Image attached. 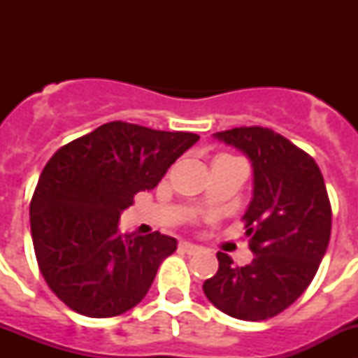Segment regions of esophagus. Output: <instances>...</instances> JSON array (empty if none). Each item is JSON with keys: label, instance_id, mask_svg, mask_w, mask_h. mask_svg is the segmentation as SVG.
Returning a JSON list of instances; mask_svg holds the SVG:
<instances>
[{"label": "esophagus", "instance_id": "34e87169", "mask_svg": "<svg viewBox=\"0 0 358 358\" xmlns=\"http://www.w3.org/2000/svg\"><path fill=\"white\" fill-rule=\"evenodd\" d=\"M179 248H181V251H185L186 255H195V252L201 251V248H199V245H195V243H189V242H181L179 243Z\"/></svg>", "mask_w": 358, "mask_h": 358}]
</instances>
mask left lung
Here are the masks:
<instances>
[{"mask_svg":"<svg viewBox=\"0 0 358 358\" xmlns=\"http://www.w3.org/2000/svg\"><path fill=\"white\" fill-rule=\"evenodd\" d=\"M238 148L252 164V199L243 215L249 265L217 252L218 271L202 290L224 314L264 321L289 308L314 280L328 249L331 206L314 157L265 127L213 134Z\"/></svg>","mask_w":358,"mask_h":358,"instance_id":"1","label":"left lung"}]
</instances>
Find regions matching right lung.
I'll use <instances>...</instances> for the list:
<instances>
[{"mask_svg":"<svg viewBox=\"0 0 358 358\" xmlns=\"http://www.w3.org/2000/svg\"><path fill=\"white\" fill-rule=\"evenodd\" d=\"M197 141L194 132L109 122L53 154L31 197L30 227L41 274L64 305L115 317L143 299L177 240L122 235L120 215Z\"/></svg>","mask_w":358,"mask_h":358,"instance_id":"add662e5","label":"right lung"}]
</instances>
